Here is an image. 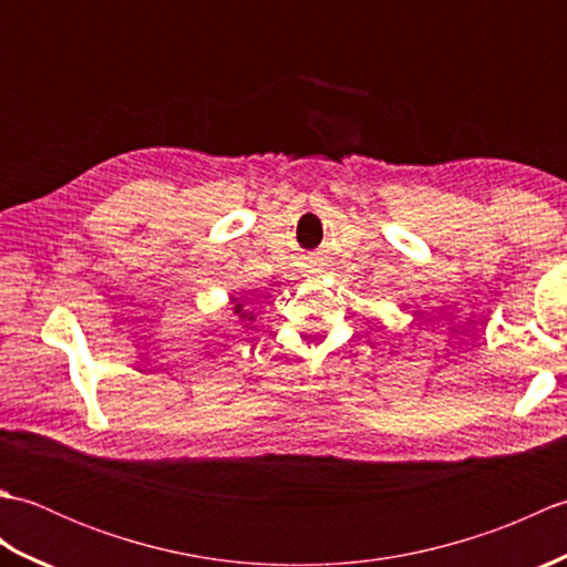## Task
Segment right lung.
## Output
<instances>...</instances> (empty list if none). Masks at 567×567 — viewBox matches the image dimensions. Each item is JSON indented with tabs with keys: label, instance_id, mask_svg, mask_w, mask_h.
Wrapping results in <instances>:
<instances>
[{
	"label": "right lung",
	"instance_id": "add662e5",
	"mask_svg": "<svg viewBox=\"0 0 567 567\" xmlns=\"http://www.w3.org/2000/svg\"><path fill=\"white\" fill-rule=\"evenodd\" d=\"M231 305H234V315L240 319V323H244V327H248L246 321H252V315L244 307V297H234Z\"/></svg>",
	"mask_w": 567,
	"mask_h": 567
}]
</instances>
